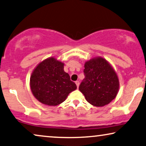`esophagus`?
<instances>
[{
	"mask_svg": "<svg viewBox=\"0 0 146 146\" xmlns=\"http://www.w3.org/2000/svg\"><path fill=\"white\" fill-rule=\"evenodd\" d=\"M75 84H76V85H77V88H79V84H80L79 80H77V81H75Z\"/></svg>",
	"mask_w": 146,
	"mask_h": 146,
	"instance_id": "1",
	"label": "esophagus"
}]
</instances>
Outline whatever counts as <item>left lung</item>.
<instances>
[{
	"instance_id": "8db88e82",
	"label": "left lung",
	"mask_w": 146,
	"mask_h": 146,
	"mask_svg": "<svg viewBox=\"0 0 146 146\" xmlns=\"http://www.w3.org/2000/svg\"><path fill=\"white\" fill-rule=\"evenodd\" d=\"M84 74L79 90L87 102L94 106L102 107L115 99L119 88V79L105 59L98 57L87 61Z\"/></svg>"
}]
</instances>
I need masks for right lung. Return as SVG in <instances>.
Returning <instances> with one entry per match:
<instances>
[{"label": "right lung", "instance_id": "right-lung-1", "mask_svg": "<svg viewBox=\"0 0 146 146\" xmlns=\"http://www.w3.org/2000/svg\"><path fill=\"white\" fill-rule=\"evenodd\" d=\"M64 63L49 58L40 62L33 71L30 78L31 92L44 105H59L77 88L69 74L64 71Z\"/></svg>", "mask_w": 146, "mask_h": 146}]
</instances>
